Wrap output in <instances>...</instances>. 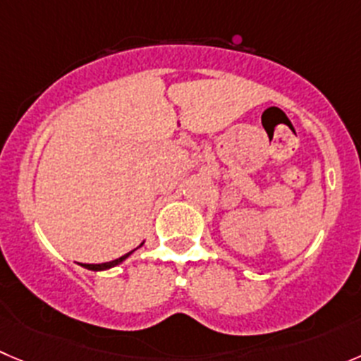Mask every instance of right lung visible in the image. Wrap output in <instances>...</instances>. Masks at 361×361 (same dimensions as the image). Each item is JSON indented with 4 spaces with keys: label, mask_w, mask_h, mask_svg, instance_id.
I'll return each instance as SVG.
<instances>
[{
    "label": "right lung",
    "mask_w": 361,
    "mask_h": 361,
    "mask_svg": "<svg viewBox=\"0 0 361 361\" xmlns=\"http://www.w3.org/2000/svg\"><path fill=\"white\" fill-rule=\"evenodd\" d=\"M142 245H143V243H142ZM142 245H140V246H142ZM133 252H135V250H133ZM133 252L126 253V255H122V257H120V259H115V260H111V262H104V264H81V266H83V267H87V269H90V271H104V269H111V267L118 266L120 262H123V260H126L127 257L131 255Z\"/></svg>",
    "instance_id": "obj_1"
}]
</instances>
